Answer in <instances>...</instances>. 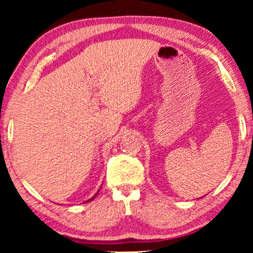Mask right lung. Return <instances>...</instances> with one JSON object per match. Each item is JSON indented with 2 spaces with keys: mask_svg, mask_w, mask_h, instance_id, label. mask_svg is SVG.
Masks as SVG:
<instances>
[{
  "mask_svg": "<svg viewBox=\"0 0 253 253\" xmlns=\"http://www.w3.org/2000/svg\"><path fill=\"white\" fill-rule=\"evenodd\" d=\"M96 195H98V192H96V193H95V196H96ZM95 196H94V197H92V198H91V199H88V200H87V202H89V200H93V198H95Z\"/></svg>",
  "mask_w": 253,
  "mask_h": 253,
  "instance_id": "1",
  "label": "right lung"
}]
</instances>
